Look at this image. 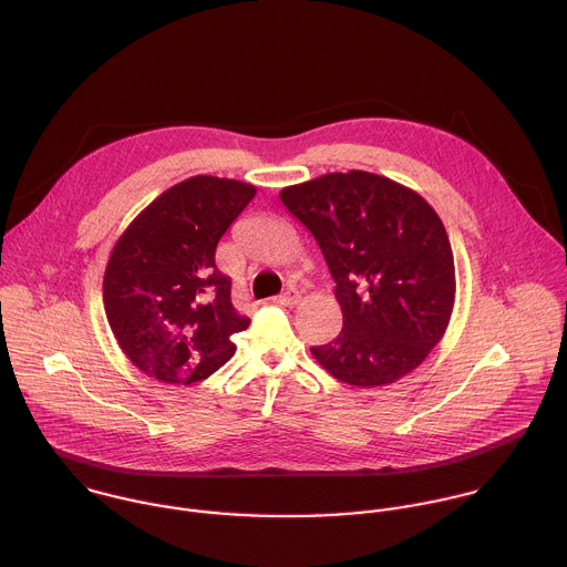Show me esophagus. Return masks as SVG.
<instances>
[{
  "mask_svg": "<svg viewBox=\"0 0 567 567\" xmlns=\"http://www.w3.org/2000/svg\"><path fill=\"white\" fill-rule=\"evenodd\" d=\"M275 301L281 303V306H288V308H295V306L301 301V295H299L297 290H288V292H284L281 297H277Z\"/></svg>",
  "mask_w": 567,
  "mask_h": 567,
  "instance_id": "obj_1",
  "label": "esophagus"
}]
</instances>
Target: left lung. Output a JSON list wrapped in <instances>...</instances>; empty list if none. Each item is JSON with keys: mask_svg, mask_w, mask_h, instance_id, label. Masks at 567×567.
Segmentation results:
<instances>
[{"mask_svg": "<svg viewBox=\"0 0 567 567\" xmlns=\"http://www.w3.org/2000/svg\"><path fill=\"white\" fill-rule=\"evenodd\" d=\"M284 206L315 235L343 312V330L310 348L354 386L411 374L442 341L455 303L446 228L413 189L370 172L326 174L286 187Z\"/></svg>", "mask_w": 567, "mask_h": 567, "instance_id": "left-lung-1", "label": "left lung"}]
</instances>
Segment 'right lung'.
Segmentation results:
<instances>
[{
    "mask_svg": "<svg viewBox=\"0 0 567 567\" xmlns=\"http://www.w3.org/2000/svg\"><path fill=\"white\" fill-rule=\"evenodd\" d=\"M257 189L193 176L161 193L116 239L103 277L107 323L123 354L150 378L190 384L233 354L248 319L230 303L215 248Z\"/></svg>",
    "mask_w": 567,
    "mask_h": 567,
    "instance_id": "add662e5",
    "label": "right lung"
}]
</instances>
